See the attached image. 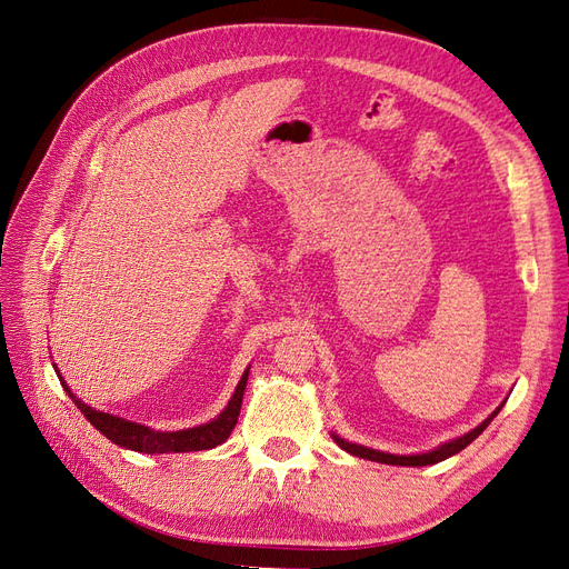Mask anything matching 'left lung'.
<instances>
[{"label": "left lung", "instance_id": "1", "mask_svg": "<svg viewBox=\"0 0 569 569\" xmlns=\"http://www.w3.org/2000/svg\"><path fill=\"white\" fill-rule=\"evenodd\" d=\"M501 408H503V406H498L485 422H481L477 429H472V432H468L465 437H458V439H453V441H449V443H443V446H439V449H435V451L420 453V456H391V453H382V451L366 449V446L349 443V441L339 439L337 435H332V437H335V441L341 446V449H343V451H349L351 456L366 458V460H375V462H385V465H406V468H422V465H435V462H439V460H446V458L456 456L458 451H462L465 446L472 443L481 432H485V429L489 427V422L498 416V410H501Z\"/></svg>", "mask_w": 569, "mask_h": 569}]
</instances>
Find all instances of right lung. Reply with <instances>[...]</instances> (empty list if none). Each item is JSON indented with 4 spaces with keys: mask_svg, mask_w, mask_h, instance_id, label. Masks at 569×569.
I'll list each match as a JSON object with an SVG mask.
<instances>
[{
    "mask_svg": "<svg viewBox=\"0 0 569 569\" xmlns=\"http://www.w3.org/2000/svg\"><path fill=\"white\" fill-rule=\"evenodd\" d=\"M247 377H249V370L242 375V380H239L228 408L222 410L216 420L199 425V427H192V429H180V432H157V429H149L144 425H137V422H130V420H123V418L109 416V412H99V410L90 408L88 403H82L80 399H76V396L71 393V389L66 387L61 377H59V380H61V387L68 391V396L73 399V403L78 406V410L99 429L101 435L111 439L113 443L123 446V449L153 456V453L209 451V449H216L218 443L226 441L234 429V425H237L239 408H242Z\"/></svg>",
    "mask_w": 569,
    "mask_h": 569,
    "instance_id": "right-lung-1",
    "label": "right lung"
}]
</instances>
